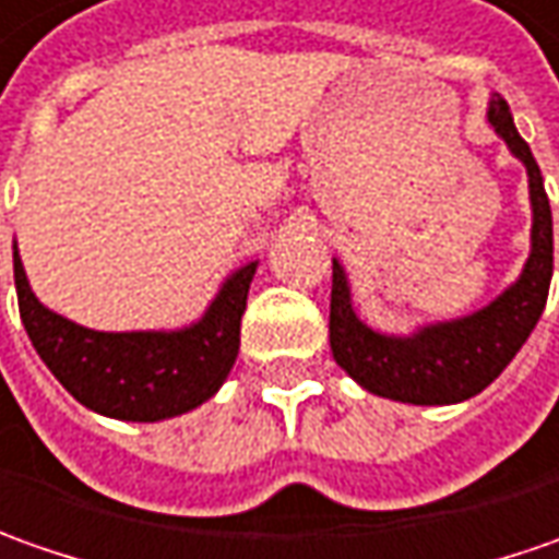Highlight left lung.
<instances>
[{
  "label": "left lung",
  "instance_id": "left-lung-1",
  "mask_svg": "<svg viewBox=\"0 0 559 559\" xmlns=\"http://www.w3.org/2000/svg\"><path fill=\"white\" fill-rule=\"evenodd\" d=\"M491 129L526 164L532 198V253L520 281L491 306L461 321L424 328L414 337H383L365 328L353 312L349 284L334 260L331 284V349L337 365L368 393L412 402L452 405L483 393L520 353L545 312L554 272V225L542 169L530 145L520 139L508 102L495 95L489 105Z\"/></svg>",
  "mask_w": 559,
  "mask_h": 559
}]
</instances>
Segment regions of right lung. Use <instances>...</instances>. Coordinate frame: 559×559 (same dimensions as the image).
<instances>
[{
  "mask_svg": "<svg viewBox=\"0 0 559 559\" xmlns=\"http://www.w3.org/2000/svg\"><path fill=\"white\" fill-rule=\"evenodd\" d=\"M257 262L222 284L210 312L173 334H105L49 312L29 290L14 247V287L27 337L80 405L117 420H164L191 412L222 386L241 346V316Z\"/></svg>",
  "mask_w": 559,
  "mask_h": 559,
  "instance_id": "add662e5",
  "label": "right lung"
}]
</instances>
